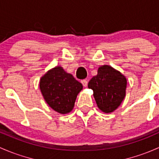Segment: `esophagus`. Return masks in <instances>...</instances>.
Segmentation results:
<instances>
[{
  "instance_id": "obj_1",
  "label": "esophagus",
  "mask_w": 159,
  "mask_h": 159,
  "mask_svg": "<svg viewBox=\"0 0 159 159\" xmlns=\"http://www.w3.org/2000/svg\"><path fill=\"white\" fill-rule=\"evenodd\" d=\"M81 82L84 87H87V85H88V81H87V80H81Z\"/></svg>"
}]
</instances>
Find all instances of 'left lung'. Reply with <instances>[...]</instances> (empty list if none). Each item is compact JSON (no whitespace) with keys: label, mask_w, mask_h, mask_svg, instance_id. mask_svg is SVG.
<instances>
[{"label":"left lung","mask_w":159,"mask_h":159,"mask_svg":"<svg viewBox=\"0 0 159 159\" xmlns=\"http://www.w3.org/2000/svg\"><path fill=\"white\" fill-rule=\"evenodd\" d=\"M127 80L121 72L107 65L100 66L98 75L88 82L98 108L105 113L117 109L126 97Z\"/></svg>","instance_id":"1"}]
</instances>
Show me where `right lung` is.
Listing matches in <instances>:
<instances>
[{"label":"right lung","mask_w":159,"mask_h":159,"mask_svg":"<svg viewBox=\"0 0 159 159\" xmlns=\"http://www.w3.org/2000/svg\"><path fill=\"white\" fill-rule=\"evenodd\" d=\"M39 88L45 101L52 109L66 114L74 108L75 100L83 86L62 67L56 66L41 77Z\"/></svg>","instance_id":"obj_1"}]
</instances>
